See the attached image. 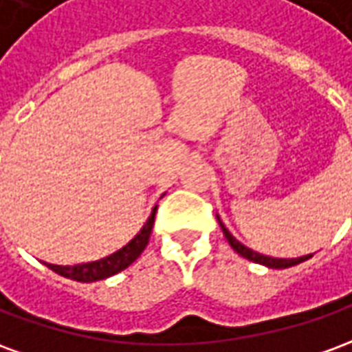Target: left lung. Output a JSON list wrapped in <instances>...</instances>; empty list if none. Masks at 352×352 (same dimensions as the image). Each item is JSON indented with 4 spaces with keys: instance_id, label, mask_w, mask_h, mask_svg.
Masks as SVG:
<instances>
[{
    "instance_id": "obj_1",
    "label": "left lung",
    "mask_w": 352,
    "mask_h": 352,
    "mask_svg": "<svg viewBox=\"0 0 352 352\" xmlns=\"http://www.w3.org/2000/svg\"><path fill=\"white\" fill-rule=\"evenodd\" d=\"M219 222H221V228H222V232H224V237L228 239V243L232 245V249H234L237 254H241L243 258L252 260V262H256V264H264V265H267V267H275V270H285V267H290V265L300 264V262H303V260H307V258H311V256H313V254H307V256H300V258H272V256H264V254L251 251V249H247L245 245L239 243L236 237L232 236L228 230H226V226L222 224L221 219H219Z\"/></svg>"
}]
</instances>
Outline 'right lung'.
I'll return each mask as SVG.
<instances>
[{"instance_id":"add662e5","label":"right lung","mask_w":352,"mask_h":352,"mask_svg":"<svg viewBox=\"0 0 352 352\" xmlns=\"http://www.w3.org/2000/svg\"><path fill=\"white\" fill-rule=\"evenodd\" d=\"M154 214H156V207L153 209V214L148 217L146 224L141 228L138 236L131 239L130 243L122 247L120 251L113 252L107 258H101L98 262H88V264H77V265H54L47 264L52 270L56 272L58 275L62 277H67V279L79 280V283H92V280L107 279L115 273L122 272L128 265L133 264L141 252L145 251L146 243H148V237H151V232H153L154 224Z\"/></svg>"}]
</instances>
